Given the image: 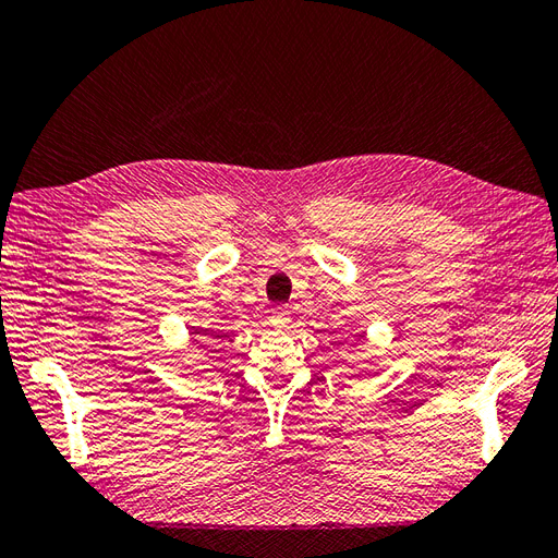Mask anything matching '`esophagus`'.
I'll return each instance as SVG.
<instances>
[{"mask_svg": "<svg viewBox=\"0 0 558 558\" xmlns=\"http://www.w3.org/2000/svg\"><path fill=\"white\" fill-rule=\"evenodd\" d=\"M270 320H274L276 326H288V323H290V311L284 308V306H278V308H274V314H270Z\"/></svg>", "mask_w": 558, "mask_h": 558, "instance_id": "esophagus-1", "label": "esophagus"}]
</instances>
